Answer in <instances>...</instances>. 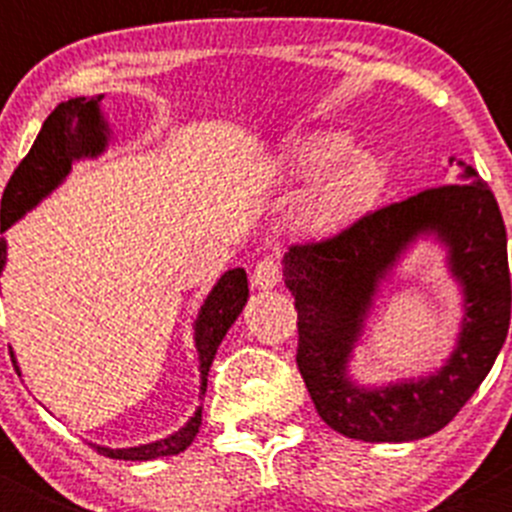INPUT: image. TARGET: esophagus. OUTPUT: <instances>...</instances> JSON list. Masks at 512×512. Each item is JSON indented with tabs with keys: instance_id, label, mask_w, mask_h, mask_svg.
<instances>
[{
	"instance_id": "34e87169",
	"label": "esophagus",
	"mask_w": 512,
	"mask_h": 512,
	"mask_svg": "<svg viewBox=\"0 0 512 512\" xmlns=\"http://www.w3.org/2000/svg\"><path fill=\"white\" fill-rule=\"evenodd\" d=\"M282 270L275 260L257 262L255 272H252V287L255 289H272L280 285Z\"/></svg>"
}]
</instances>
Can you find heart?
I'll use <instances>...</instances> for the list:
<instances>
[{"label": "heart", "instance_id": "obj_1", "mask_svg": "<svg viewBox=\"0 0 512 512\" xmlns=\"http://www.w3.org/2000/svg\"><path fill=\"white\" fill-rule=\"evenodd\" d=\"M285 173L297 183H313L304 218L314 230H337L364 215L379 200L386 170L379 158L354 151L342 131H317L297 138L285 151Z\"/></svg>", "mask_w": 512, "mask_h": 512}]
</instances>
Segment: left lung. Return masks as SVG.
<instances>
[{"mask_svg": "<svg viewBox=\"0 0 512 512\" xmlns=\"http://www.w3.org/2000/svg\"><path fill=\"white\" fill-rule=\"evenodd\" d=\"M458 180L364 215L324 242L292 245L282 260L299 327L297 366L314 409L342 436L406 443L441 431L488 376L510 327L508 240L503 215L476 168ZM421 236L447 247L464 294L457 347L438 372L386 387H361L348 374L378 287Z\"/></svg>", "mask_w": 512, "mask_h": 512, "instance_id": "1", "label": "left lung"}]
</instances>
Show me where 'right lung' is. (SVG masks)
<instances>
[{"label": "right lung", "instance_id": "obj_1", "mask_svg": "<svg viewBox=\"0 0 512 512\" xmlns=\"http://www.w3.org/2000/svg\"><path fill=\"white\" fill-rule=\"evenodd\" d=\"M101 98L103 96L69 98V101L59 103L51 111V116L46 118L39 136H36L32 151L19 163V168L14 170L7 188H4L0 232H7L29 210H34L46 195L54 193L64 183L76 160L98 158L106 151L108 141H111V131H108V123L101 113ZM4 265H7V240L2 237L0 275ZM247 297H250L247 275L242 267H235V270H227L220 277L218 285L210 289L208 297L200 304L198 319L193 324L195 352H198L200 369V399L208 391V371L215 354H218L220 342L225 339L227 329L240 317L242 307L247 304ZM14 369L19 371L17 359H14ZM200 421H203V406L195 409V414L188 418L183 428L170 433L168 438H160V441L131 448H108L96 446V443H91V446L101 456L116 458V461H153V458L160 456H175V453L185 451L193 443V438L198 436Z\"/></svg>", "mask_w": 512, "mask_h": 512}]
</instances>
